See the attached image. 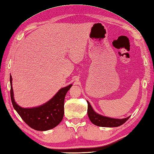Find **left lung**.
<instances>
[{
  "label": "left lung",
  "mask_w": 154,
  "mask_h": 154,
  "mask_svg": "<svg viewBox=\"0 0 154 154\" xmlns=\"http://www.w3.org/2000/svg\"><path fill=\"white\" fill-rule=\"evenodd\" d=\"M88 102V114L90 121L92 122L93 124L99 126V127H115L120 126L123 124L127 119L129 118L130 116L126 118L123 119H115L106 117L99 114L93 110V108L91 107V104Z\"/></svg>",
  "instance_id": "1"
}]
</instances>
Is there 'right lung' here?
<instances>
[{"mask_svg":"<svg viewBox=\"0 0 154 154\" xmlns=\"http://www.w3.org/2000/svg\"><path fill=\"white\" fill-rule=\"evenodd\" d=\"M10 97L14 108L27 124L36 131H47L54 128L62 121L64 115V101L70 84L61 88L53 98L40 106L24 108L15 102L12 89V78L10 76Z\"/></svg>","mask_w":154,"mask_h":154,"instance_id":"obj_1","label":"right lung"}]
</instances>
